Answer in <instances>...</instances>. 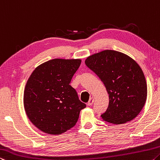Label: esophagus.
<instances>
[{"mask_svg": "<svg viewBox=\"0 0 160 160\" xmlns=\"http://www.w3.org/2000/svg\"><path fill=\"white\" fill-rule=\"evenodd\" d=\"M93 103V98L92 97V98H91L89 99V101H88L87 105H88V106H92Z\"/></svg>", "mask_w": 160, "mask_h": 160, "instance_id": "esophagus-1", "label": "esophagus"}]
</instances>
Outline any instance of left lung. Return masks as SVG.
<instances>
[{
  "label": "left lung",
  "mask_w": 160,
  "mask_h": 160,
  "mask_svg": "<svg viewBox=\"0 0 160 160\" xmlns=\"http://www.w3.org/2000/svg\"><path fill=\"white\" fill-rule=\"evenodd\" d=\"M85 64L100 78L109 94V104L101 115L105 121L123 124L140 113L148 88L145 75L134 59L120 52L104 50L89 56Z\"/></svg>",
  "instance_id": "left-lung-1"
}]
</instances>
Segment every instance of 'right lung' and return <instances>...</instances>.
Returning a JSON list of instances; mask_svg holds the SVG:
<instances>
[{"label":"right lung","instance_id":"1","mask_svg":"<svg viewBox=\"0 0 160 160\" xmlns=\"http://www.w3.org/2000/svg\"><path fill=\"white\" fill-rule=\"evenodd\" d=\"M81 59H54L40 64L28 78L24 107L32 123L45 133L60 135L74 127L81 110L80 101L69 83Z\"/></svg>","mask_w":160,"mask_h":160}]
</instances>
